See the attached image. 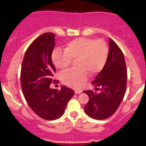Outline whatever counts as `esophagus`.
<instances>
[{
	"label": "esophagus",
	"instance_id": "obj_1",
	"mask_svg": "<svg viewBox=\"0 0 146 146\" xmlns=\"http://www.w3.org/2000/svg\"><path fill=\"white\" fill-rule=\"evenodd\" d=\"M82 93V90H75V94H80V93Z\"/></svg>",
	"mask_w": 146,
	"mask_h": 146
}]
</instances>
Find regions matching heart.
<instances>
[{
  "label": "heart",
  "instance_id": "heart-1",
  "mask_svg": "<svg viewBox=\"0 0 146 146\" xmlns=\"http://www.w3.org/2000/svg\"><path fill=\"white\" fill-rule=\"evenodd\" d=\"M108 57V47L104 40L80 37L68 42L64 51L55 49L51 60L56 67L65 70L71 65L72 60L77 59L78 68L64 72L60 79L66 86L78 88L87 80L88 73L93 76L102 71Z\"/></svg>",
  "mask_w": 146,
  "mask_h": 146
}]
</instances>
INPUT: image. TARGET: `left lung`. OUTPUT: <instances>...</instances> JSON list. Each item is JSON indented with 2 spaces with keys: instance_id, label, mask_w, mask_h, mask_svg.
I'll return each mask as SVG.
<instances>
[{
  "instance_id": "8db88e82",
  "label": "left lung",
  "mask_w": 146,
  "mask_h": 146,
  "mask_svg": "<svg viewBox=\"0 0 146 146\" xmlns=\"http://www.w3.org/2000/svg\"><path fill=\"white\" fill-rule=\"evenodd\" d=\"M127 68L123 52L112 39H109V52L104 68L93 82L95 90H85L89 97L84 111L98 120L111 117L124 97L126 90Z\"/></svg>"
}]
</instances>
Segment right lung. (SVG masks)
Masks as SVG:
<instances>
[{"label": "right lung", "instance_id": "right-lung-1", "mask_svg": "<svg viewBox=\"0 0 146 146\" xmlns=\"http://www.w3.org/2000/svg\"><path fill=\"white\" fill-rule=\"evenodd\" d=\"M55 46V34L44 33L27 48L22 63L21 83L25 100L32 110L41 118L55 120L65 111L74 91L62 86L60 90L50 88L56 68L51 56Z\"/></svg>", "mask_w": 146, "mask_h": 146}]
</instances>
